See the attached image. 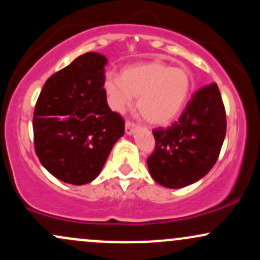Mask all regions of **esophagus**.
Segmentation results:
<instances>
[{
    "label": "esophagus",
    "instance_id": "esophagus-1",
    "mask_svg": "<svg viewBox=\"0 0 260 260\" xmlns=\"http://www.w3.org/2000/svg\"><path fill=\"white\" fill-rule=\"evenodd\" d=\"M137 124L135 123V122L132 121H125V133L127 135H132L133 132H135Z\"/></svg>",
    "mask_w": 260,
    "mask_h": 260
}]
</instances>
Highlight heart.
I'll list each match as a JSON object with an SVG mask.
<instances>
[{
  "mask_svg": "<svg viewBox=\"0 0 260 260\" xmlns=\"http://www.w3.org/2000/svg\"><path fill=\"white\" fill-rule=\"evenodd\" d=\"M192 80L184 68L153 60L128 67L121 78L107 75L105 79L111 106L118 112L131 107L138 98V111L145 121L155 125L172 122L189 99Z\"/></svg>",
  "mask_w": 260,
  "mask_h": 260,
  "instance_id": "obj_1",
  "label": "heart"
}]
</instances>
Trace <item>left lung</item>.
I'll return each mask as SVG.
<instances>
[{
  "label": "left lung",
  "instance_id": "8db88e82",
  "mask_svg": "<svg viewBox=\"0 0 260 260\" xmlns=\"http://www.w3.org/2000/svg\"><path fill=\"white\" fill-rule=\"evenodd\" d=\"M226 128V110L217 84L201 87L178 121L153 131L155 148L147 159L152 178L169 189L204 178L217 161Z\"/></svg>",
  "mask_w": 260,
  "mask_h": 260
}]
</instances>
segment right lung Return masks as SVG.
<instances>
[{
    "label": "right lung",
    "instance_id": "right-lung-1",
    "mask_svg": "<svg viewBox=\"0 0 260 260\" xmlns=\"http://www.w3.org/2000/svg\"><path fill=\"white\" fill-rule=\"evenodd\" d=\"M102 54L78 56L45 81L33 116L34 149L59 180L84 185L99 176L124 119L108 107Z\"/></svg>",
    "mask_w": 260,
    "mask_h": 260
}]
</instances>
